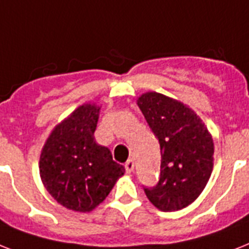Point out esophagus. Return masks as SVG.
<instances>
[{
	"label": "esophagus",
	"instance_id": "esophagus-1",
	"mask_svg": "<svg viewBox=\"0 0 249 249\" xmlns=\"http://www.w3.org/2000/svg\"><path fill=\"white\" fill-rule=\"evenodd\" d=\"M125 170L129 174L134 170V161H133V160H128V161L125 162Z\"/></svg>",
	"mask_w": 249,
	"mask_h": 249
}]
</instances>
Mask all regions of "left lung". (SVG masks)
I'll return each instance as SVG.
<instances>
[{
  "instance_id": "obj_1",
  "label": "left lung",
  "mask_w": 249,
  "mask_h": 249,
  "mask_svg": "<svg viewBox=\"0 0 249 249\" xmlns=\"http://www.w3.org/2000/svg\"><path fill=\"white\" fill-rule=\"evenodd\" d=\"M137 105L161 148V174L145 196L161 211H177L196 201L213 169V139L202 119L183 102L157 92L139 96Z\"/></svg>"
}]
</instances>
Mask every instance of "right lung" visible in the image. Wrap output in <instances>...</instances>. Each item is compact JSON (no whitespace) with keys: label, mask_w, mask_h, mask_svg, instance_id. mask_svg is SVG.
<instances>
[{"label":"right lung","mask_w":249,"mask_h":249,"mask_svg":"<svg viewBox=\"0 0 249 249\" xmlns=\"http://www.w3.org/2000/svg\"><path fill=\"white\" fill-rule=\"evenodd\" d=\"M101 106L84 104L58 123L46 139L39 157L44 188L61 206L90 212L105 201L125 169L111 151L98 144L94 131Z\"/></svg>","instance_id":"add662e5"}]
</instances>
